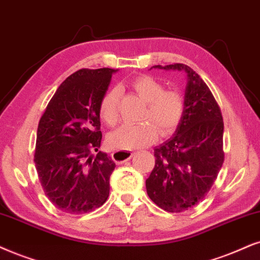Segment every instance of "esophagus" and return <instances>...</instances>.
Segmentation results:
<instances>
[{
	"instance_id": "34e87169",
	"label": "esophagus",
	"mask_w": 260,
	"mask_h": 260,
	"mask_svg": "<svg viewBox=\"0 0 260 260\" xmlns=\"http://www.w3.org/2000/svg\"><path fill=\"white\" fill-rule=\"evenodd\" d=\"M133 154H134V152H132V151L116 150L111 153V158L114 159L115 163L120 164V163L126 162V160H128V159H131V157H132Z\"/></svg>"
}]
</instances>
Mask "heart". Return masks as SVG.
I'll list each match as a JSON object with an SVG mask.
<instances>
[{"label":"heart","instance_id":"b5f03b06","mask_svg":"<svg viewBox=\"0 0 260 260\" xmlns=\"http://www.w3.org/2000/svg\"><path fill=\"white\" fill-rule=\"evenodd\" d=\"M133 91L144 102L146 108L141 115L144 122L126 123L109 136L110 146L115 149H134L152 144L158 137L173 133L185 114V97L176 88L166 90L160 81L141 75L131 83ZM101 119L113 127L120 119V90L114 87L104 93L100 103Z\"/></svg>","mask_w":260,"mask_h":260}]
</instances>
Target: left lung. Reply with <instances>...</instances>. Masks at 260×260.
<instances>
[{
	"label": "left lung",
	"mask_w": 260,
	"mask_h": 260,
	"mask_svg": "<svg viewBox=\"0 0 260 260\" xmlns=\"http://www.w3.org/2000/svg\"><path fill=\"white\" fill-rule=\"evenodd\" d=\"M153 68L186 72V107L175 134L154 147L146 192L160 209L183 212L205 198L222 168L224 124L215 97L192 68L183 63Z\"/></svg>",
	"instance_id": "obj_1"
}]
</instances>
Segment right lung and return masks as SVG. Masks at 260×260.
Listing matches in <instances>:
<instances>
[{
	"label": "right lung",
	"mask_w": 260,
	"mask_h": 260,
	"mask_svg": "<svg viewBox=\"0 0 260 260\" xmlns=\"http://www.w3.org/2000/svg\"><path fill=\"white\" fill-rule=\"evenodd\" d=\"M115 72L77 71L58 86L39 120L36 169L45 196L63 212H91L109 197V179L116 166L98 151L100 103Z\"/></svg>",
	"instance_id": "right-lung-1"
}]
</instances>
